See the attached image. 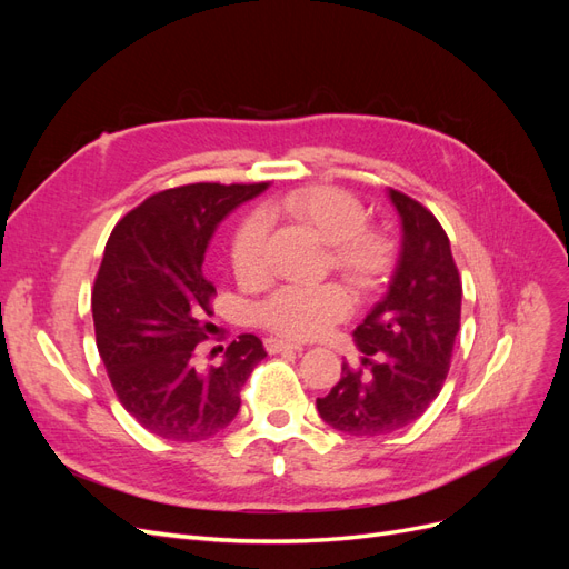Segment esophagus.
<instances>
[{"mask_svg": "<svg viewBox=\"0 0 569 569\" xmlns=\"http://www.w3.org/2000/svg\"><path fill=\"white\" fill-rule=\"evenodd\" d=\"M266 349H268V353H282V351H303L301 343H291V341H284V339H278V337H270V339H266Z\"/></svg>", "mask_w": 569, "mask_h": 569, "instance_id": "esophagus-1", "label": "esophagus"}]
</instances>
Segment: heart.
Here are the masks:
<instances>
[{
  "mask_svg": "<svg viewBox=\"0 0 569 569\" xmlns=\"http://www.w3.org/2000/svg\"><path fill=\"white\" fill-rule=\"evenodd\" d=\"M274 213H284L311 228L322 242L335 247V263L353 280L368 282L380 268V249L370 237L360 234L366 211L360 201L337 187L295 189L272 203ZM268 226L261 213H249L230 239V263L237 278L253 280L266 268ZM351 311V295L339 284L299 287L284 284L256 306V320L284 337L308 339L325 332Z\"/></svg>",
  "mask_w": 569,
  "mask_h": 569,
  "instance_id": "obj_1",
  "label": "heart"
}]
</instances>
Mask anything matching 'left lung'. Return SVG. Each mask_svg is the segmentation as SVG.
Instances as JSON below:
<instances>
[{"label":"left lung","mask_w":569,"mask_h":569,"mask_svg":"<svg viewBox=\"0 0 569 569\" xmlns=\"http://www.w3.org/2000/svg\"><path fill=\"white\" fill-rule=\"evenodd\" d=\"M389 199L401 218V253L387 295L353 330L363 353L358 370L318 399L320 418L353 437H377L416 422L449 375L460 330L462 284L451 242L422 203L396 189Z\"/></svg>","instance_id":"left-lung-1"}]
</instances>
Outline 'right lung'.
I'll list each match as a JSON object with an SVG mask.
<instances>
[{
    "label": "right lung",
    "mask_w": 569,
    "mask_h": 569,
    "mask_svg": "<svg viewBox=\"0 0 569 569\" xmlns=\"http://www.w3.org/2000/svg\"><path fill=\"white\" fill-rule=\"evenodd\" d=\"M268 182H197L166 189L113 228L92 291L97 349L120 403L151 435L201 441L239 412V389L266 358L263 341L242 335L222 363L201 368L216 287L203 253L218 222Z\"/></svg>",
    "instance_id": "obj_1"
}]
</instances>
